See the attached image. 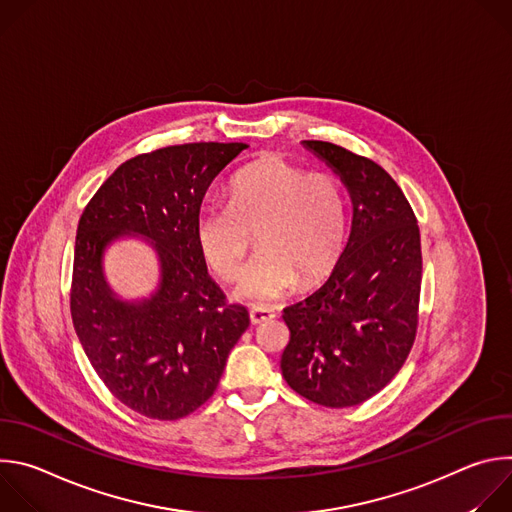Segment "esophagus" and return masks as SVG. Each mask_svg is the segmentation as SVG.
<instances>
[{"instance_id":"esophagus-1","label":"esophagus","mask_w":512,"mask_h":512,"mask_svg":"<svg viewBox=\"0 0 512 512\" xmlns=\"http://www.w3.org/2000/svg\"><path fill=\"white\" fill-rule=\"evenodd\" d=\"M273 318H275V314L271 310H267V308H251V312H249V320L255 326L263 324V322H269Z\"/></svg>"}]
</instances>
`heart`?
Listing matches in <instances>:
<instances>
[{"label": "heart", "mask_w": 512, "mask_h": 512, "mask_svg": "<svg viewBox=\"0 0 512 512\" xmlns=\"http://www.w3.org/2000/svg\"><path fill=\"white\" fill-rule=\"evenodd\" d=\"M251 233L259 251L239 275L237 300L271 304L298 279L318 283L344 245L346 210L338 180L281 156L251 162L233 176L229 202L198 208L194 241L210 271L229 281L251 247Z\"/></svg>", "instance_id": "obj_1"}]
</instances>
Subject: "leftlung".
Listing matches in <instances>:
<instances>
[{
  "label": "left lung",
  "mask_w": 512,
  "mask_h": 512,
  "mask_svg": "<svg viewBox=\"0 0 512 512\" xmlns=\"http://www.w3.org/2000/svg\"><path fill=\"white\" fill-rule=\"evenodd\" d=\"M346 186L352 229L328 281L287 306L281 373L302 397L352 407L399 373L417 332L421 241L397 182L373 160L328 141H304Z\"/></svg>",
  "instance_id": "1"
}]
</instances>
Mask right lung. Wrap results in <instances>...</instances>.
Masks as SVG:
<instances>
[{
	"mask_svg": "<svg viewBox=\"0 0 512 512\" xmlns=\"http://www.w3.org/2000/svg\"><path fill=\"white\" fill-rule=\"evenodd\" d=\"M247 143H184L121 164L95 192L77 229L70 314L105 387L129 409L174 421L218 387L249 312L227 298L194 241L210 182ZM123 236L151 241L161 283L150 299L116 298L102 273L106 247Z\"/></svg>",
	"mask_w": 512,
	"mask_h": 512,
	"instance_id": "right-lung-1",
	"label": "right lung"
}]
</instances>
